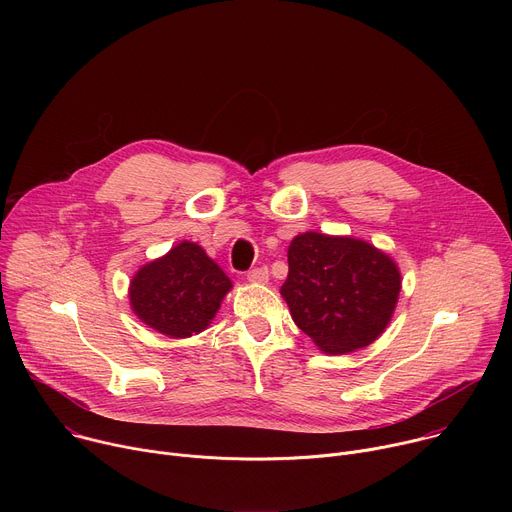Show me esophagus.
Wrapping results in <instances>:
<instances>
[{
	"label": "esophagus",
	"instance_id": "obj_1",
	"mask_svg": "<svg viewBox=\"0 0 512 512\" xmlns=\"http://www.w3.org/2000/svg\"><path fill=\"white\" fill-rule=\"evenodd\" d=\"M247 279L251 283H267L269 281V271H267V267H255L247 273Z\"/></svg>",
	"mask_w": 512,
	"mask_h": 512
}]
</instances>
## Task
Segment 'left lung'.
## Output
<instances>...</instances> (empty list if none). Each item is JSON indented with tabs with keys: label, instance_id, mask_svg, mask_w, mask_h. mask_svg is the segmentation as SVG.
<instances>
[{
	"label": "left lung",
	"instance_id": "1",
	"mask_svg": "<svg viewBox=\"0 0 512 512\" xmlns=\"http://www.w3.org/2000/svg\"><path fill=\"white\" fill-rule=\"evenodd\" d=\"M287 263L281 296L298 328L322 352L369 346L391 322L401 273L371 243L310 231L291 241Z\"/></svg>",
	"mask_w": 512,
	"mask_h": 512
}]
</instances>
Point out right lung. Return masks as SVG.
I'll return each mask as SVG.
<instances>
[{"instance_id":"1","label":"right lung","mask_w":512,"mask_h":512,"mask_svg":"<svg viewBox=\"0 0 512 512\" xmlns=\"http://www.w3.org/2000/svg\"><path fill=\"white\" fill-rule=\"evenodd\" d=\"M231 287L200 245L182 241L133 275L129 302L143 324L170 338H188L210 324Z\"/></svg>"}]
</instances>
